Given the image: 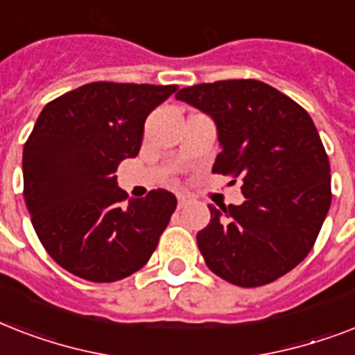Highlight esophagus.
<instances>
[{
    "label": "esophagus",
    "instance_id": "obj_1",
    "mask_svg": "<svg viewBox=\"0 0 355 355\" xmlns=\"http://www.w3.org/2000/svg\"><path fill=\"white\" fill-rule=\"evenodd\" d=\"M177 199H178V208H184V206L188 205V200H189L186 195H178Z\"/></svg>",
    "mask_w": 355,
    "mask_h": 355
}]
</instances>
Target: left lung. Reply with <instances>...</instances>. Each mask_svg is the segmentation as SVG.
Returning <instances> with one entry per match:
<instances>
[{"mask_svg":"<svg viewBox=\"0 0 355 355\" xmlns=\"http://www.w3.org/2000/svg\"><path fill=\"white\" fill-rule=\"evenodd\" d=\"M175 97L216 123L221 153L211 171L243 182V205H208L210 225L197 234L206 265L241 287L275 282L308 256L331 205L330 162L313 119L254 79L195 85Z\"/></svg>","mask_w":355,"mask_h":355,"instance_id":"left-lung-1","label":"left lung"}]
</instances>
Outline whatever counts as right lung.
Instances as JSON below:
<instances>
[{
	"label": "right lung",
	"mask_w": 355,
	"mask_h": 355,
	"mask_svg": "<svg viewBox=\"0 0 355 355\" xmlns=\"http://www.w3.org/2000/svg\"><path fill=\"white\" fill-rule=\"evenodd\" d=\"M177 85L90 83L47 103L24 147V197L47 254L90 282L127 278L149 261L177 197L128 199L114 175L138 156L144 123Z\"/></svg>",
	"instance_id": "add662e5"
}]
</instances>
